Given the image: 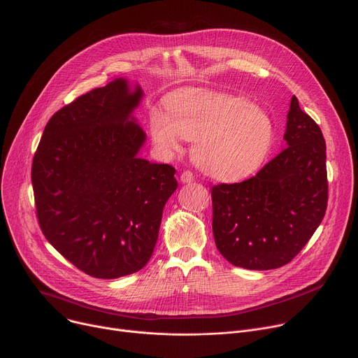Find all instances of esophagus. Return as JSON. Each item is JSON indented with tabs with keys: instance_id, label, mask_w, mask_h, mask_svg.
Returning <instances> with one entry per match:
<instances>
[{
	"instance_id": "34e87169",
	"label": "esophagus",
	"mask_w": 358,
	"mask_h": 358,
	"mask_svg": "<svg viewBox=\"0 0 358 358\" xmlns=\"http://www.w3.org/2000/svg\"><path fill=\"white\" fill-rule=\"evenodd\" d=\"M180 178H181V181H182L184 184H189V182H192V181H194V178H195V177H194V174H192L191 171L185 170V171H182V173H181V177H180Z\"/></svg>"
}]
</instances>
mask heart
<instances>
[{
    "label": "heart",
    "instance_id": "heart-1",
    "mask_svg": "<svg viewBox=\"0 0 358 358\" xmlns=\"http://www.w3.org/2000/svg\"><path fill=\"white\" fill-rule=\"evenodd\" d=\"M148 131L156 147L170 155L182 138L194 141L199 169L222 181H239L257 173L276 138L273 119L250 101L211 90H182L170 96L166 112L152 108Z\"/></svg>",
    "mask_w": 358,
    "mask_h": 358
}]
</instances>
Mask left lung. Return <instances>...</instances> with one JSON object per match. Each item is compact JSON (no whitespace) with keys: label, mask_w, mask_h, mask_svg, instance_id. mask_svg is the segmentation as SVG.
<instances>
[{"label":"left lung","mask_w":358,"mask_h":358,"mask_svg":"<svg viewBox=\"0 0 358 358\" xmlns=\"http://www.w3.org/2000/svg\"><path fill=\"white\" fill-rule=\"evenodd\" d=\"M283 138L286 148L257 176L211 191L215 245L234 266L269 271L289 264L326 214L324 137L296 96Z\"/></svg>","instance_id":"8db88e82"}]
</instances>
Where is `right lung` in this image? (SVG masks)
<instances>
[{
    "instance_id": "add662e5",
    "label": "right lung",
    "mask_w": 358,
    "mask_h": 358,
    "mask_svg": "<svg viewBox=\"0 0 358 358\" xmlns=\"http://www.w3.org/2000/svg\"><path fill=\"white\" fill-rule=\"evenodd\" d=\"M138 85L117 78L49 119L32 162L39 227L89 276L116 279L150 261L176 169L137 155L145 133L133 116Z\"/></svg>"
}]
</instances>
